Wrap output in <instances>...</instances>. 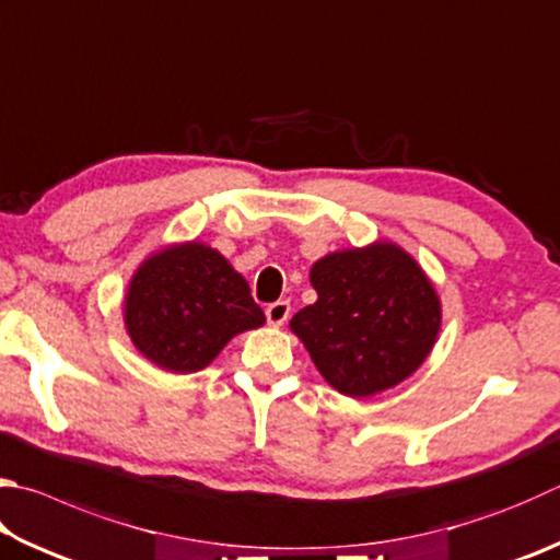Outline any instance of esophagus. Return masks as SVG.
I'll use <instances>...</instances> for the list:
<instances>
[{
	"label": "esophagus",
	"mask_w": 560,
	"mask_h": 560,
	"mask_svg": "<svg viewBox=\"0 0 560 560\" xmlns=\"http://www.w3.org/2000/svg\"><path fill=\"white\" fill-rule=\"evenodd\" d=\"M289 313H291V303L277 301V303H271V306H267V320H269V325H273V328H279V325L287 323Z\"/></svg>",
	"instance_id": "1"
}]
</instances>
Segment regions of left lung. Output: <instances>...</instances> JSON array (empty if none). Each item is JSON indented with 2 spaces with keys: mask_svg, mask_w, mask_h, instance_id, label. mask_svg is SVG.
Here are the masks:
<instances>
[{
  "mask_svg": "<svg viewBox=\"0 0 560 560\" xmlns=\"http://www.w3.org/2000/svg\"><path fill=\"white\" fill-rule=\"evenodd\" d=\"M318 299L291 332L335 392L368 399L409 380L439 340L443 306L433 281L392 240L338 249L308 271Z\"/></svg>",
  "mask_w": 560,
  "mask_h": 560,
  "instance_id": "1",
  "label": "left lung"
}]
</instances>
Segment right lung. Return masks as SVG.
<instances>
[{"label": "right lung", "instance_id": "1", "mask_svg": "<svg viewBox=\"0 0 560 560\" xmlns=\"http://www.w3.org/2000/svg\"><path fill=\"white\" fill-rule=\"evenodd\" d=\"M121 315L131 345L171 374L206 370L235 335L267 323L247 279L198 240L144 257L127 283Z\"/></svg>", "mask_w": 560, "mask_h": 560}]
</instances>
